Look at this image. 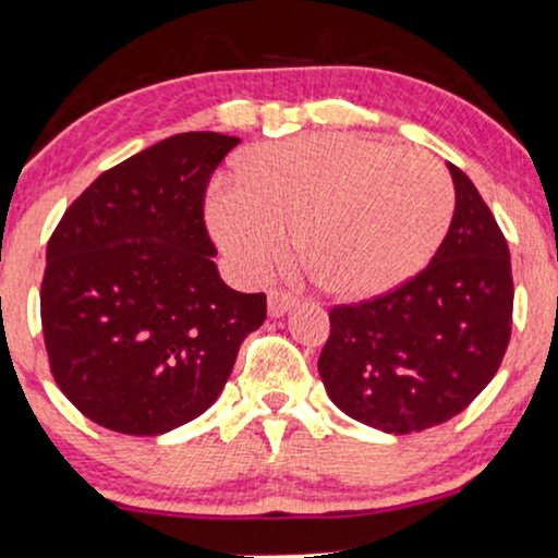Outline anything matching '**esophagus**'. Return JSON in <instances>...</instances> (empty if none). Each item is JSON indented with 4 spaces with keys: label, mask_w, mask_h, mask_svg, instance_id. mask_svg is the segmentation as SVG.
<instances>
[{
    "label": "esophagus",
    "mask_w": 558,
    "mask_h": 558,
    "mask_svg": "<svg viewBox=\"0 0 558 558\" xmlns=\"http://www.w3.org/2000/svg\"><path fill=\"white\" fill-rule=\"evenodd\" d=\"M293 303H295V299L286 291H270V293H267V311H270V316H283L286 311L293 308Z\"/></svg>",
    "instance_id": "34e87169"
}]
</instances>
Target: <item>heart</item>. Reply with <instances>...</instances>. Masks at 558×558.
<instances>
[{"label":"heart","instance_id":"heart-1","mask_svg":"<svg viewBox=\"0 0 558 558\" xmlns=\"http://www.w3.org/2000/svg\"><path fill=\"white\" fill-rule=\"evenodd\" d=\"M454 214V183L421 150H390L354 135H308L265 145L242 185L209 198L214 234L236 270L257 278L291 247L341 295L390 291L428 265Z\"/></svg>","mask_w":558,"mask_h":558}]
</instances>
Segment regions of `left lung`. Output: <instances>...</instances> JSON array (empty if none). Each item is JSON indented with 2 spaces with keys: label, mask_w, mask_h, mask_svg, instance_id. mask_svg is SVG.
Instances as JSON below:
<instances>
[{
  "label": "left lung",
  "mask_w": 558,
  "mask_h": 558,
  "mask_svg": "<svg viewBox=\"0 0 558 558\" xmlns=\"http://www.w3.org/2000/svg\"><path fill=\"white\" fill-rule=\"evenodd\" d=\"M449 170L457 209L436 255L392 291L333 306L318 356L333 405L398 436L462 413L510 341L508 242L470 178Z\"/></svg>",
  "instance_id": "obj_1"
}]
</instances>
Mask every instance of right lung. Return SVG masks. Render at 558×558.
I'll use <instances>...</instances> for the list:
<instances>
[{
    "label": "right lung",
    "mask_w": 558,
    "mask_h": 558,
    "mask_svg": "<svg viewBox=\"0 0 558 558\" xmlns=\"http://www.w3.org/2000/svg\"><path fill=\"white\" fill-rule=\"evenodd\" d=\"M240 137L183 132L104 170L48 240L40 286L50 373L86 418L158 436L202 415L265 293L219 278L204 221L214 170Z\"/></svg>",
    "instance_id": "add662e5"
}]
</instances>
